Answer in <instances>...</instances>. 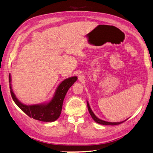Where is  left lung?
I'll return each instance as SVG.
<instances>
[{
  "label": "left lung",
  "mask_w": 153,
  "mask_h": 153,
  "mask_svg": "<svg viewBox=\"0 0 153 153\" xmlns=\"http://www.w3.org/2000/svg\"><path fill=\"white\" fill-rule=\"evenodd\" d=\"M87 107H88V111H89V113L90 115H91L92 118L93 119V120H94V121L96 123H97L98 124H100V125H120V124H121L123 123H124L125 121H126V120L128 119H126L125 120H124V121H122V122H118V123H111V122H108V121H105V120H101L100 119H98V117L94 115V113H93V111H92V109L90 107L89 105V104H88V102H87Z\"/></svg>",
  "instance_id": "8db88e82"
}]
</instances>
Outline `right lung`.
Masks as SVG:
<instances>
[{
    "mask_svg": "<svg viewBox=\"0 0 153 153\" xmlns=\"http://www.w3.org/2000/svg\"><path fill=\"white\" fill-rule=\"evenodd\" d=\"M77 79V77L74 76L62 81L56 88L53 97L48 102L40 104L25 105L19 101L13 93L11 85V76L10 74L9 75L10 93L14 102L28 117L43 122H53L59 118L62 111L66 94Z\"/></svg>",
    "mask_w": 153,
    "mask_h": 153,
    "instance_id": "right-lung-1",
    "label": "right lung"
}]
</instances>
